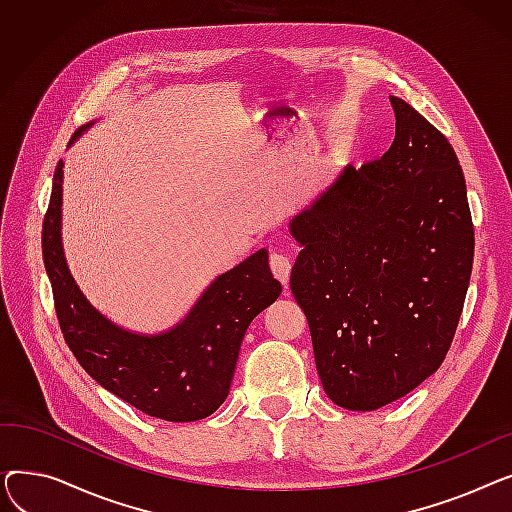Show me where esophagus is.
Here are the masks:
<instances>
[{"label":"esophagus","instance_id":"esophagus-1","mask_svg":"<svg viewBox=\"0 0 512 512\" xmlns=\"http://www.w3.org/2000/svg\"><path fill=\"white\" fill-rule=\"evenodd\" d=\"M270 267H272V274L276 276V280H280L284 286H288L290 272H292V261L282 253H272L270 255Z\"/></svg>","mask_w":512,"mask_h":512}]
</instances>
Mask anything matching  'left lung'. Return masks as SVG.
<instances>
[{"label":"left lung","mask_w":512,"mask_h":512,"mask_svg":"<svg viewBox=\"0 0 512 512\" xmlns=\"http://www.w3.org/2000/svg\"><path fill=\"white\" fill-rule=\"evenodd\" d=\"M396 137L346 166L288 224L301 245L290 290L305 311L321 386L375 411L442 365L473 267L467 184L454 149L405 99Z\"/></svg>","instance_id":"left-lung-1"}]
</instances>
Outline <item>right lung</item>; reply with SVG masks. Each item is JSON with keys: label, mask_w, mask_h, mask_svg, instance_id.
Wrapping results in <instances>:
<instances>
[{"label": "right lung", "mask_w": 512, "mask_h": 512, "mask_svg": "<svg viewBox=\"0 0 512 512\" xmlns=\"http://www.w3.org/2000/svg\"><path fill=\"white\" fill-rule=\"evenodd\" d=\"M93 124V122H91ZM91 124L78 128L70 145ZM64 161L53 174L43 222V263L64 338L91 378L128 405L164 421H197L230 392L240 342L282 284L259 249L215 278L178 324L159 334L126 330L95 309L74 282L62 245Z\"/></svg>", "instance_id": "add662e5"}]
</instances>
